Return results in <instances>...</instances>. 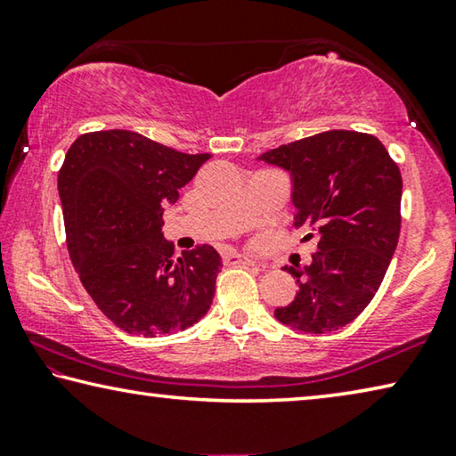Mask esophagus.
I'll use <instances>...</instances> for the list:
<instances>
[{
	"mask_svg": "<svg viewBox=\"0 0 456 456\" xmlns=\"http://www.w3.org/2000/svg\"><path fill=\"white\" fill-rule=\"evenodd\" d=\"M223 262H225V264H246V266H256V262L251 260V257L241 256V254H235V251H225V254H223Z\"/></svg>",
	"mask_w": 456,
	"mask_h": 456,
	"instance_id": "esophagus-1",
	"label": "esophagus"
}]
</instances>
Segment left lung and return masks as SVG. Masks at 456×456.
Segmentation results:
<instances>
[{
	"instance_id": "1",
	"label": "left lung",
	"mask_w": 456,
	"mask_h": 456,
	"mask_svg": "<svg viewBox=\"0 0 456 456\" xmlns=\"http://www.w3.org/2000/svg\"><path fill=\"white\" fill-rule=\"evenodd\" d=\"M293 175L295 227L317 251L287 266L298 293L276 319L305 334L336 331L362 314L383 282L402 229V172L369 133L325 131L260 155Z\"/></svg>"
}]
</instances>
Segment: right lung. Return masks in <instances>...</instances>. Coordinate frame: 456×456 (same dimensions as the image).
<instances>
[{
	"instance_id": "add662e5",
	"label": "right lung",
	"mask_w": 456,
	"mask_h": 456,
	"mask_svg": "<svg viewBox=\"0 0 456 456\" xmlns=\"http://www.w3.org/2000/svg\"><path fill=\"white\" fill-rule=\"evenodd\" d=\"M208 158L122 128L81 134L65 155L57 182L69 257L87 295L126 334L182 331L213 303L216 249L175 256L161 240L163 208Z\"/></svg>"
}]
</instances>
